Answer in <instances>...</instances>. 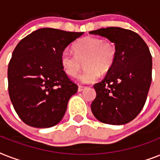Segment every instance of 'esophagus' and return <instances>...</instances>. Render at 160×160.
I'll list each match as a JSON object with an SVG mask.
<instances>
[{"label":"esophagus","instance_id":"34e87169","mask_svg":"<svg viewBox=\"0 0 160 160\" xmlns=\"http://www.w3.org/2000/svg\"><path fill=\"white\" fill-rule=\"evenodd\" d=\"M85 89V86H82V85H79V86H78V91H79V92L82 91V90H84Z\"/></svg>","mask_w":160,"mask_h":160}]
</instances>
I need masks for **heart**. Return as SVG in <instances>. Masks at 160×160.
<instances>
[{"label":"heart","instance_id":"b5f03b06","mask_svg":"<svg viewBox=\"0 0 160 160\" xmlns=\"http://www.w3.org/2000/svg\"><path fill=\"white\" fill-rule=\"evenodd\" d=\"M75 52L65 49L60 54L63 70L70 77H75L85 61V70L79 76L83 83L95 82L100 74H105L114 65L117 50L111 41L95 36H85L75 44Z\"/></svg>","mask_w":160,"mask_h":160}]
</instances>
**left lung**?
Segmentation results:
<instances>
[{
    "label": "left lung",
    "instance_id": "1",
    "mask_svg": "<svg viewBox=\"0 0 160 160\" xmlns=\"http://www.w3.org/2000/svg\"><path fill=\"white\" fill-rule=\"evenodd\" d=\"M105 37L116 47V59L101 82L94 85L96 97L91 111L99 121L124 124L143 109L152 80V56L137 33L120 27L90 31Z\"/></svg>",
    "mask_w": 160,
    "mask_h": 160
}]
</instances>
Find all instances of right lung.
Here are the masks:
<instances>
[{"mask_svg": "<svg viewBox=\"0 0 160 160\" xmlns=\"http://www.w3.org/2000/svg\"><path fill=\"white\" fill-rule=\"evenodd\" d=\"M83 34L41 28L17 44L8 65V90L24 123L50 128L62 119L78 86L63 70L60 54Z\"/></svg>", "mask_w": 160, "mask_h": 160, "instance_id": "add662e5", "label": "right lung"}]
</instances>
